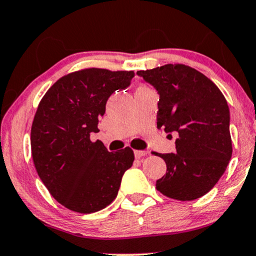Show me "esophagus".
<instances>
[{"label": "esophagus", "instance_id": "34e87169", "mask_svg": "<svg viewBox=\"0 0 256 256\" xmlns=\"http://www.w3.org/2000/svg\"><path fill=\"white\" fill-rule=\"evenodd\" d=\"M148 152H144V150H134V156H136V158H143V156H146L148 155Z\"/></svg>", "mask_w": 256, "mask_h": 256}]
</instances>
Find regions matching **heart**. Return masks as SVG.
<instances>
[{
	"mask_svg": "<svg viewBox=\"0 0 256 256\" xmlns=\"http://www.w3.org/2000/svg\"><path fill=\"white\" fill-rule=\"evenodd\" d=\"M140 88H144V87H140Z\"/></svg>",
	"mask_w": 256,
	"mask_h": 256,
	"instance_id": "b5f03b06",
	"label": "heart"
}]
</instances>
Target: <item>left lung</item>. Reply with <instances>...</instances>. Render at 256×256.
Instances as JSON below:
<instances>
[{"label": "left lung", "instance_id": "obj_1", "mask_svg": "<svg viewBox=\"0 0 256 256\" xmlns=\"http://www.w3.org/2000/svg\"><path fill=\"white\" fill-rule=\"evenodd\" d=\"M160 94L158 128L178 134L176 152L158 154L167 172L156 188L187 202L214 188L232 158L229 106L220 88L184 64H166L137 72Z\"/></svg>", "mask_w": 256, "mask_h": 256}]
</instances>
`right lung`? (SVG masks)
Masks as SVG:
<instances>
[{
    "instance_id": "obj_1",
    "label": "right lung",
    "mask_w": 256,
    "mask_h": 256,
    "mask_svg": "<svg viewBox=\"0 0 256 256\" xmlns=\"http://www.w3.org/2000/svg\"><path fill=\"white\" fill-rule=\"evenodd\" d=\"M134 72L87 68L54 82L38 104L30 150L42 184L60 204L93 214L116 199L122 175L134 163L131 148L110 152L90 140L116 89L128 87Z\"/></svg>"
}]
</instances>
